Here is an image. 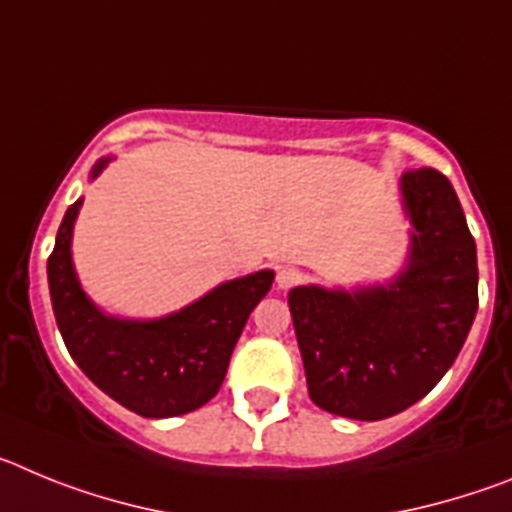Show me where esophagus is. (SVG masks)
<instances>
[{"instance_id": "esophagus-1", "label": "esophagus", "mask_w": 512, "mask_h": 512, "mask_svg": "<svg viewBox=\"0 0 512 512\" xmlns=\"http://www.w3.org/2000/svg\"><path fill=\"white\" fill-rule=\"evenodd\" d=\"M302 282V271L295 269V266H282L277 274V284L279 289H292L295 284Z\"/></svg>"}]
</instances>
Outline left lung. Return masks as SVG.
<instances>
[{"label": "left lung", "mask_w": 512, "mask_h": 512, "mask_svg": "<svg viewBox=\"0 0 512 512\" xmlns=\"http://www.w3.org/2000/svg\"><path fill=\"white\" fill-rule=\"evenodd\" d=\"M408 266L387 287H295L289 310L318 408L354 420L408 410L441 382L477 315V246L441 171L400 179Z\"/></svg>", "instance_id": "1"}]
</instances>
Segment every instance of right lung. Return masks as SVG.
Masks as SVG:
<instances>
[{
    "mask_svg": "<svg viewBox=\"0 0 512 512\" xmlns=\"http://www.w3.org/2000/svg\"><path fill=\"white\" fill-rule=\"evenodd\" d=\"M107 161L94 166L92 179ZM81 202L66 210L48 256L53 315L71 359L104 395L143 418H174L202 408L220 390L243 325L271 289L274 271L220 284L166 318H112L84 295L71 264Z\"/></svg>",
    "mask_w": 512,
    "mask_h": 512,
    "instance_id": "1",
    "label": "right lung"
}]
</instances>
